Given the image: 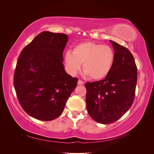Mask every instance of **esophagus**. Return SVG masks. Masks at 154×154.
I'll return each instance as SVG.
<instances>
[{"label": "esophagus", "mask_w": 154, "mask_h": 154, "mask_svg": "<svg viewBox=\"0 0 154 154\" xmlns=\"http://www.w3.org/2000/svg\"><path fill=\"white\" fill-rule=\"evenodd\" d=\"M83 84H84V82H83V81H82L81 80H79L78 81V85H83Z\"/></svg>", "instance_id": "1"}]
</instances>
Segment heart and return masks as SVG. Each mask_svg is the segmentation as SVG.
I'll return each instance as SVG.
<instances>
[{"label":"heart","instance_id":"1","mask_svg":"<svg viewBox=\"0 0 154 154\" xmlns=\"http://www.w3.org/2000/svg\"><path fill=\"white\" fill-rule=\"evenodd\" d=\"M114 61V53L108 45L94 42H85L76 45L72 52L65 54V63L68 71L74 75L83 64L84 73L93 80H100L108 76Z\"/></svg>","mask_w":154,"mask_h":154}]
</instances>
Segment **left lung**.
<instances>
[{
  "label": "left lung",
  "instance_id": "obj_1",
  "mask_svg": "<svg viewBox=\"0 0 154 154\" xmlns=\"http://www.w3.org/2000/svg\"><path fill=\"white\" fill-rule=\"evenodd\" d=\"M114 49V61L110 73L102 80L85 83L88 112L95 122H116L132 106L137 80L133 55L125 47L110 40Z\"/></svg>",
  "mask_w": 154,
  "mask_h": 154
}]
</instances>
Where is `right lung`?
Returning a JSON list of instances; mask_svg holds the SVG:
<instances>
[{"label": "right lung", "instance_id": "1", "mask_svg": "<svg viewBox=\"0 0 154 154\" xmlns=\"http://www.w3.org/2000/svg\"><path fill=\"white\" fill-rule=\"evenodd\" d=\"M67 35L43 31L22 49L13 84L22 108L31 117L51 121L61 115L78 79L64 69Z\"/></svg>", "mask_w": 154, "mask_h": 154}]
</instances>
